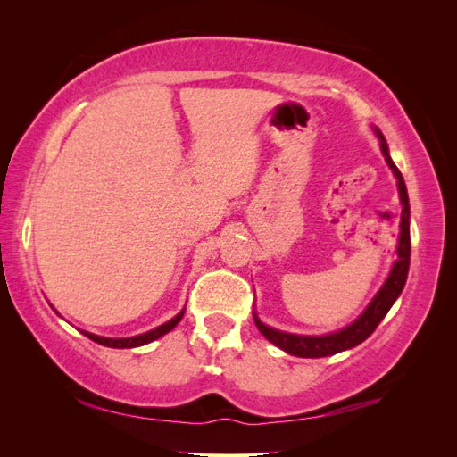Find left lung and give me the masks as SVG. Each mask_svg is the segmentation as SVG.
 Here are the masks:
<instances>
[{"instance_id":"8db88e82","label":"left lung","mask_w":457,"mask_h":457,"mask_svg":"<svg viewBox=\"0 0 457 457\" xmlns=\"http://www.w3.org/2000/svg\"><path fill=\"white\" fill-rule=\"evenodd\" d=\"M376 135L379 137V145L381 152L385 156V162L389 168L393 170L396 177V185H398V195L400 202H403V215H400V234H398V247H396V261L393 262V269L389 272V278L385 280L376 297L371 299L366 311L356 318V320L343 328L336 334H328V336H297V334H286V331L274 329L262 324L257 314L253 312V320L257 329L265 336L270 343H274L276 347H280L287 354L301 356V358H322L329 354H337L341 351H347L361 345L364 339H368L373 329L379 326V322L385 318V314L389 312L393 307V303L398 299V295L403 294V287L408 278V269H410V202H408V192H406V183L403 179V173L398 171L395 162L391 160L389 154V146H386L385 137L381 135L379 129H373Z\"/></svg>"}]
</instances>
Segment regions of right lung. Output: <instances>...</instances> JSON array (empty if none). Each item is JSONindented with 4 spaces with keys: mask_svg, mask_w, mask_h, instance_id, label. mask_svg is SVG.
<instances>
[{
    "mask_svg": "<svg viewBox=\"0 0 457 457\" xmlns=\"http://www.w3.org/2000/svg\"><path fill=\"white\" fill-rule=\"evenodd\" d=\"M185 314V309L179 312L175 318H171L170 322H165L162 326H158L156 329H150L146 331V334H141V336H135V337H126V339H112V337H101V336H95V334H89V331H81V334L87 336L91 341L99 343V345H104V347H112V349H133V347H141V345H146L150 341H154L162 336L168 334V331H171L179 322H181V318Z\"/></svg>",
    "mask_w": 457,
    "mask_h": 457,
    "instance_id": "right-lung-1",
    "label": "right lung"
}]
</instances>
